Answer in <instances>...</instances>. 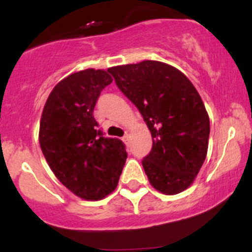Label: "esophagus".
Listing matches in <instances>:
<instances>
[{"label":"esophagus","instance_id":"34e87169","mask_svg":"<svg viewBox=\"0 0 252 252\" xmlns=\"http://www.w3.org/2000/svg\"><path fill=\"white\" fill-rule=\"evenodd\" d=\"M129 138H130V135H129L128 133H126V134H124V136H123V141L124 142H128L129 141Z\"/></svg>","mask_w":252,"mask_h":252}]
</instances>
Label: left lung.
Segmentation results:
<instances>
[{
    "label": "left lung",
    "mask_w": 252,
    "mask_h": 252,
    "mask_svg": "<svg viewBox=\"0 0 252 252\" xmlns=\"http://www.w3.org/2000/svg\"><path fill=\"white\" fill-rule=\"evenodd\" d=\"M107 70L151 131L152 150L142 159L150 184L166 195L184 191L207 155L210 118L201 96L179 69L158 61Z\"/></svg>",
    "instance_id": "left-lung-1"
}]
</instances>
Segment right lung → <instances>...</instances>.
I'll return each mask as SVG.
<instances>
[{"label": "right lung", "mask_w": 252, "mask_h": 252, "mask_svg": "<svg viewBox=\"0 0 252 252\" xmlns=\"http://www.w3.org/2000/svg\"><path fill=\"white\" fill-rule=\"evenodd\" d=\"M112 80L103 69L72 73L51 91L40 121V147L51 171L88 201L114 191L126 159L123 142L105 138L94 118L96 101Z\"/></svg>", "instance_id": "right-lung-1"}]
</instances>
